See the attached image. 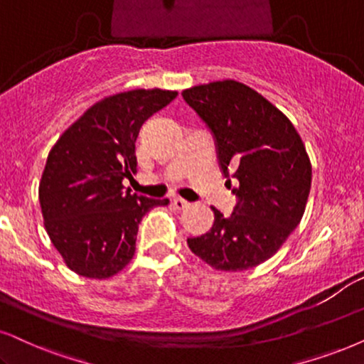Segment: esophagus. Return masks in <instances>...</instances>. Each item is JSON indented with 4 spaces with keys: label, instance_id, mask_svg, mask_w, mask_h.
Here are the masks:
<instances>
[{
    "label": "esophagus",
    "instance_id": "obj_1",
    "mask_svg": "<svg viewBox=\"0 0 364 364\" xmlns=\"http://www.w3.org/2000/svg\"><path fill=\"white\" fill-rule=\"evenodd\" d=\"M173 205H174V208H176V210H185V208H188V206H190V201H186L185 198L174 196L173 198Z\"/></svg>",
    "mask_w": 364,
    "mask_h": 364
}]
</instances>
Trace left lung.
<instances>
[{
	"label": "left lung",
	"instance_id": "1",
	"mask_svg": "<svg viewBox=\"0 0 364 364\" xmlns=\"http://www.w3.org/2000/svg\"><path fill=\"white\" fill-rule=\"evenodd\" d=\"M213 136L216 158L237 205L225 216L211 206L208 233L188 238L216 270H247L270 259L296 230L311 190V161L292 122L269 100L235 80L183 92Z\"/></svg>",
	"mask_w": 364,
	"mask_h": 364
}]
</instances>
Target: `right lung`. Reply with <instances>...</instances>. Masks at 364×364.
Instances as JSON below:
<instances>
[{
  "label": "right lung",
  "instance_id": "add662e5",
  "mask_svg": "<svg viewBox=\"0 0 364 364\" xmlns=\"http://www.w3.org/2000/svg\"><path fill=\"white\" fill-rule=\"evenodd\" d=\"M176 97L169 90H131L92 105L60 136L40 183L45 228L68 269L89 279L122 270L136 252L142 216L169 200L131 195L122 179L137 169L141 126Z\"/></svg>",
  "mask_w": 364,
  "mask_h": 364
}]
</instances>
